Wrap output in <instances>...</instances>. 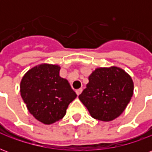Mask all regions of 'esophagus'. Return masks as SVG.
<instances>
[{
    "mask_svg": "<svg viewBox=\"0 0 152 152\" xmlns=\"http://www.w3.org/2000/svg\"><path fill=\"white\" fill-rule=\"evenodd\" d=\"M82 90H83L82 89H76V94H77V95H80V94H81V93H82Z\"/></svg>",
    "mask_w": 152,
    "mask_h": 152,
    "instance_id": "obj_1",
    "label": "esophagus"
}]
</instances>
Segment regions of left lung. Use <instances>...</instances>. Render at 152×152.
<instances>
[{
  "label": "left lung",
  "instance_id": "1",
  "mask_svg": "<svg viewBox=\"0 0 152 152\" xmlns=\"http://www.w3.org/2000/svg\"><path fill=\"white\" fill-rule=\"evenodd\" d=\"M134 93V82L124 70L100 67L89 76V83L79 95L93 118L111 121L126 108Z\"/></svg>",
  "mask_w": 152,
  "mask_h": 152
}]
</instances>
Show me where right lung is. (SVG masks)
<instances>
[{
    "label": "right lung",
    "mask_w": 152,
    "mask_h": 152,
    "mask_svg": "<svg viewBox=\"0 0 152 152\" xmlns=\"http://www.w3.org/2000/svg\"><path fill=\"white\" fill-rule=\"evenodd\" d=\"M60 66L40 64L25 74L20 83L22 99L28 111L45 124H53L65 115L76 94L59 76Z\"/></svg>",
    "instance_id": "add662e5"
}]
</instances>
